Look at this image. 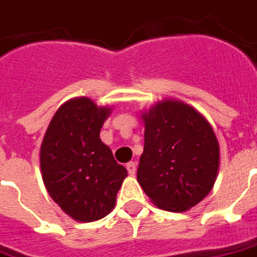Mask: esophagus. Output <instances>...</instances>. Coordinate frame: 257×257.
Returning a JSON list of instances; mask_svg holds the SVG:
<instances>
[{"label": "esophagus", "instance_id": "34e87169", "mask_svg": "<svg viewBox=\"0 0 257 257\" xmlns=\"http://www.w3.org/2000/svg\"><path fill=\"white\" fill-rule=\"evenodd\" d=\"M126 169H128L129 175L134 176L137 173V164L135 162H129V164H126Z\"/></svg>", "mask_w": 257, "mask_h": 257}]
</instances>
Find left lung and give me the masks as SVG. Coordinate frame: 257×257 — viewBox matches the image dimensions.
I'll list each match as a JSON object with an SVG mask.
<instances>
[{
    "instance_id": "obj_1",
    "label": "left lung",
    "mask_w": 257,
    "mask_h": 257,
    "mask_svg": "<svg viewBox=\"0 0 257 257\" xmlns=\"http://www.w3.org/2000/svg\"><path fill=\"white\" fill-rule=\"evenodd\" d=\"M145 146L138 182L159 209L185 212L213 188L219 144L208 120L188 103L158 102L142 113Z\"/></svg>"
}]
</instances>
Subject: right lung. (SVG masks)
I'll list each match as a JSON object with an SVG mask.
<instances>
[{
    "mask_svg": "<svg viewBox=\"0 0 257 257\" xmlns=\"http://www.w3.org/2000/svg\"><path fill=\"white\" fill-rule=\"evenodd\" d=\"M109 113L89 98H74L54 115L41 145V173L49 196L78 222L106 216L128 176L99 138Z\"/></svg>",
    "mask_w": 257,
    "mask_h": 257,
    "instance_id": "add662e5",
    "label": "right lung"
}]
</instances>
